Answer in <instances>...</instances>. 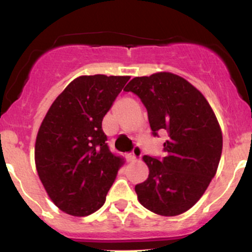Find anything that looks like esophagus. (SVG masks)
Listing matches in <instances>:
<instances>
[{
	"label": "esophagus",
	"instance_id": "obj_1",
	"mask_svg": "<svg viewBox=\"0 0 252 252\" xmlns=\"http://www.w3.org/2000/svg\"><path fill=\"white\" fill-rule=\"evenodd\" d=\"M141 156H142V151H141L140 147H137V146H135L134 149L130 152V153H126V161H135L136 159H140Z\"/></svg>",
	"mask_w": 252,
	"mask_h": 252
}]
</instances>
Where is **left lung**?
<instances>
[{
    "label": "left lung",
    "mask_w": 252,
    "mask_h": 252,
    "mask_svg": "<svg viewBox=\"0 0 252 252\" xmlns=\"http://www.w3.org/2000/svg\"><path fill=\"white\" fill-rule=\"evenodd\" d=\"M124 91L145 105L153 136L168 134L166 157H143L149 175L135 185L137 198L156 214H182L200 200L217 173L222 152L217 117L202 93L176 74L134 77Z\"/></svg>",
    "instance_id": "left-lung-1"
}]
</instances>
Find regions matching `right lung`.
Listing matches in <instances>:
<instances>
[{
    "instance_id": "1",
    "label": "right lung",
    "mask_w": 252,
    "mask_h": 252,
    "mask_svg": "<svg viewBox=\"0 0 252 252\" xmlns=\"http://www.w3.org/2000/svg\"><path fill=\"white\" fill-rule=\"evenodd\" d=\"M129 79L76 77L41 122L35 167L49 197L67 214L87 217L98 211L124 164L109 149L101 122Z\"/></svg>"
}]
</instances>
